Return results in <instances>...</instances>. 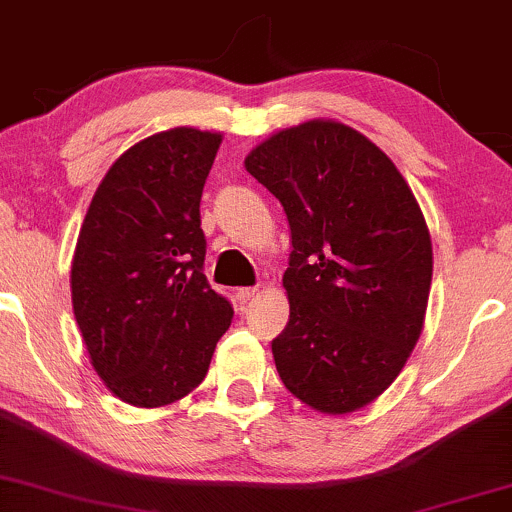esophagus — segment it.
Returning <instances> with one entry per match:
<instances>
[{"mask_svg": "<svg viewBox=\"0 0 512 512\" xmlns=\"http://www.w3.org/2000/svg\"><path fill=\"white\" fill-rule=\"evenodd\" d=\"M258 294L256 287H242V290H237V302L239 304H249L251 299H254Z\"/></svg>", "mask_w": 512, "mask_h": 512, "instance_id": "obj_1", "label": "esophagus"}]
</instances>
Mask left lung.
<instances>
[{
  "label": "left lung",
  "instance_id": "obj_1",
  "mask_svg": "<svg viewBox=\"0 0 512 512\" xmlns=\"http://www.w3.org/2000/svg\"><path fill=\"white\" fill-rule=\"evenodd\" d=\"M244 165L290 222L282 383L314 410H359L398 378L424 326L434 258L417 198L381 148L323 119L270 136Z\"/></svg>",
  "mask_w": 512,
  "mask_h": 512
}]
</instances>
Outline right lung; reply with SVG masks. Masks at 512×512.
I'll return each mask as SVG.
<instances>
[{
	"instance_id": "obj_1",
	"label": "right lung",
	"mask_w": 512,
	"mask_h": 512,
	"mask_svg": "<svg viewBox=\"0 0 512 512\" xmlns=\"http://www.w3.org/2000/svg\"><path fill=\"white\" fill-rule=\"evenodd\" d=\"M222 136L143 138L95 191L71 261V302L98 376L119 400L162 407L208 374L234 316L203 275L201 194Z\"/></svg>"
}]
</instances>
